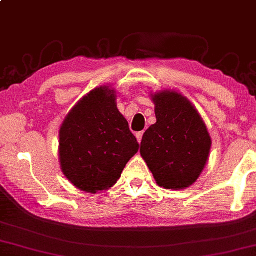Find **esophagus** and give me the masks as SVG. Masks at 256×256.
Wrapping results in <instances>:
<instances>
[{
	"label": "esophagus",
	"mask_w": 256,
	"mask_h": 256,
	"mask_svg": "<svg viewBox=\"0 0 256 256\" xmlns=\"http://www.w3.org/2000/svg\"><path fill=\"white\" fill-rule=\"evenodd\" d=\"M142 136H144V132H138V133H136V140H138L139 144L141 142V140H142Z\"/></svg>",
	"instance_id": "esophagus-1"
}]
</instances>
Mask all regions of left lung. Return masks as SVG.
I'll list each match as a JSON object with an SVG mask.
<instances>
[{"label": "left lung", "instance_id": "8db88e82", "mask_svg": "<svg viewBox=\"0 0 256 256\" xmlns=\"http://www.w3.org/2000/svg\"><path fill=\"white\" fill-rule=\"evenodd\" d=\"M150 95L156 123L144 133L140 154L161 188H190L200 177L210 152L207 126L182 94L163 90Z\"/></svg>", "mask_w": 256, "mask_h": 256}]
</instances>
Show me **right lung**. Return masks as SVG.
<instances>
[{"instance_id": "right-lung-1", "label": "right lung", "mask_w": 256, "mask_h": 256, "mask_svg": "<svg viewBox=\"0 0 256 256\" xmlns=\"http://www.w3.org/2000/svg\"><path fill=\"white\" fill-rule=\"evenodd\" d=\"M138 150L128 120L117 109L115 90L109 86L85 95L60 130L62 172L87 193L112 188Z\"/></svg>"}]
</instances>
